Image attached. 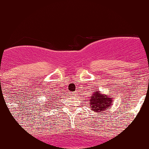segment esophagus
Returning a JSON list of instances; mask_svg holds the SVG:
<instances>
[{
    "label": "esophagus",
    "mask_w": 149,
    "mask_h": 149,
    "mask_svg": "<svg viewBox=\"0 0 149 149\" xmlns=\"http://www.w3.org/2000/svg\"><path fill=\"white\" fill-rule=\"evenodd\" d=\"M71 95H72V96H73V97H75V96H77V95H78V93H77L76 92H71Z\"/></svg>",
    "instance_id": "34e87169"
}]
</instances>
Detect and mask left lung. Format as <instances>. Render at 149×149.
I'll return each mask as SVG.
<instances>
[{"instance_id": "8db88e82", "label": "left lung", "mask_w": 149, "mask_h": 149, "mask_svg": "<svg viewBox=\"0 0 149 149\" xmlns=\"http://www.w3.org/2000/svg\"><path fill=\"white\" fill-rule=\"evenodd\" d=\"M90 105L91 106L92 109L93 111L97 113L102 112V111H105L106 109H109L111 107L113 102L112 99L111 97L106 96L102 95L100 92L97 91L94 92L90 100Z\"/></svg>"}]
</instances>
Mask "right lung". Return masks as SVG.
Here are the masks:
<instances>
[{
	"instance_id": "obj_1",
	"label": "right lung",
	"mask_w": 149,
	"mask_h": 149,
	"mask_svg": "<svg viewBox=\"0 0 149 149\" xmlns=\"http://www.w3.org/2000/svg\"><path fill=\"white\" fill-rule=\"evenodd\" d=\"M50 100H51V99H50Z\"/></svg>"
}]
</instances>
